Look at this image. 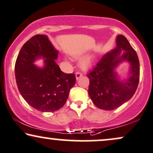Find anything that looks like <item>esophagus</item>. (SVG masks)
Masks as SVG:
<instances>
[{"mask_svg":"<svg viewBox=\"0 0 153 153\" xmlns=\"http://www.w3.org/2000/svg\"><path fill=\"white\" fill-rule=\"evenodd\" d=\"M75 76H76L77 80H78L79 78H80L82 76V74L80 72H77V73H75Z\"/></svg>","mask_w":153,"mask_h":153,"instance_id":"34e87169","label":"esophagus"}]
</instances>
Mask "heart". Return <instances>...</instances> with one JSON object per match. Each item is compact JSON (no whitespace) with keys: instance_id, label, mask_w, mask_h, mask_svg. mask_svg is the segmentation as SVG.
<instances>
[{"instance_id":"b5f03b06","label":"heart","mask_w":153,"mask_h":153,"mask_svg":"<svg viewBox=\"0 0 153 153\" xmlns=\"http://www.w3.org/2000/svg\"><path fill=\"white\" fill-rule=\"evenodd\" d=\"M91 58H87L85 60H82L81 62V65L82 68H88V66L91 65Z\"/></svg>"}]
</instances>
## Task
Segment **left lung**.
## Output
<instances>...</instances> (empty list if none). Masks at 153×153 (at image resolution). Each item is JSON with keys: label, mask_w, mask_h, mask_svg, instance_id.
Wrapping results in <instances>:
<instances>
[{"label": "left lung", "mask_w": 153, "mask_h": 153, "mask_svg": "<svg viewBox=\"0 0 153 153\" xmlns=\"http://www.w3.org/2000/svg\"><path fill=\"white\" fill-rule=\"evenodd\" d=\"M116 41V48L105 55L87 75L90 80V97L95 105L102 110H114L129 100L139 83L140 62L137 53L123 35L117 37ZM123 49L125 52L120 56ZM124 60L131 63V75L125 82H120L114 71Z\"/></svg>", "instance_id": "left-lung-1"}]
</instances>
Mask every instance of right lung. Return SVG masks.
I'll return each mask as SVG.
<instances>
[{
  "label": "right lung",
  "mask_w": 153,
  "mask_h": 153,
  "mask_svg": "<svg viewBox=\"0 0 153 153\" xmlns=\"http://www.w3.org/2000/svg\"><path fill=\"white\" fill-rule=\"evenodd\" d=\"M58 52L45 35H36L22 47L15 65L16 83L24 100L41 112H55L62 108L76 81L74 73H65L56 63ZM43 56L45 66L33 62Z\"/></svg>",
  "instance_id": "obj_1"
}]
</instances>
